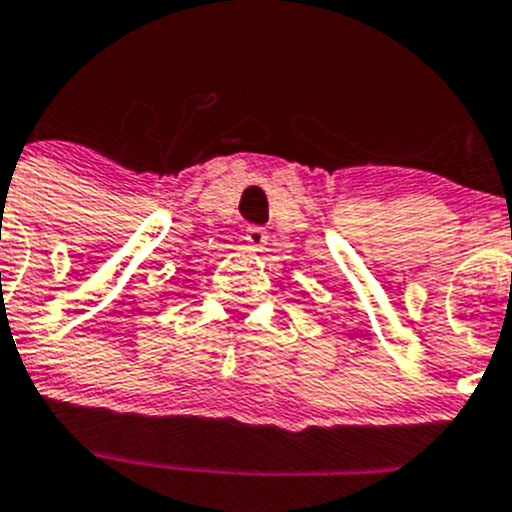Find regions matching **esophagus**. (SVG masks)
Returning <instances> with one entry per match:
<instances>
[{"label": "esophagus", "instance_id": "34e87169", "mask_svg": "<svg viewBox=\"0 0 512 512\" xmlns=\"http://www.w3.org/2000/svg\"><path fill=\"white\" fill-rule=\"evenodd\" d=\"M245 242H247V250L262 252L267 245V232L262 230V227H247Z\"/></svg>", "mask_w": 512, "mask_h": 512}]
</instances>
